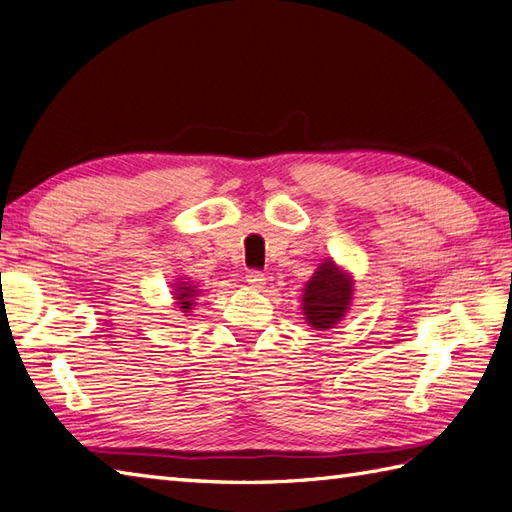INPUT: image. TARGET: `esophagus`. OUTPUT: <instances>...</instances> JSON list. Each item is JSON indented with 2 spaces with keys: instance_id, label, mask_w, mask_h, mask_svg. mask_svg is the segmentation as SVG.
Returning a JSON list of instances; mask_svg holds the SVG:
<instances>
[{
  "instance_id": "34e87169",
  "label": "esophagus",
  "mask_w": 512,
  "mask_h": 512,
  "mask_svg": "<svg viewBox=\"0 0 512 512\" xmlns=\"http://www.w3.org/2000/svg\"><path fill=\"white\" fill-rule=\"evenodd\" d=\"M245 280H247V285H249V287L260 289V287L265 285V274H263V271H258V269H249V271H247V276H245Z\"/></svg>"
}]
</instances>
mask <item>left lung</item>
Segmentation results:
<instances>
[{
    "label": "left lung",
    "instance_id": "left-lung-1",
    "mask_svg": "<svg viewBox=\"0 0 512 512\" xmlns=\"http://www.w3.org/2000/svg\"><path fill=\"white\" fill-rule=\"evenodd\" d=\"M351 278L325 260L305 287L302 309L311 327L329 329L344 316L351 300Z\"/></svg>",
    "mask_w": 512,
    "mask_h": 512
}]
</instances>
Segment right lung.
Here are the masks:
<instances>
[{
    "mask_svg": "<svg viewBox=\"0 0 512 512\" xmlns=\"http://www.w3.org/2000/svg\"><path fill=\"white\" fill-rule=\"evenodd\" d=\"M176 300H181L179 305H181V309H190L192 307V298L196 296L194 294V287H185V285H179V289H176Z\"/></svg>",
    "mask_w": 512,
    "mask_h": 512,
    "instance_id": "1",
    "label": "right lung"
}]
</instances>
